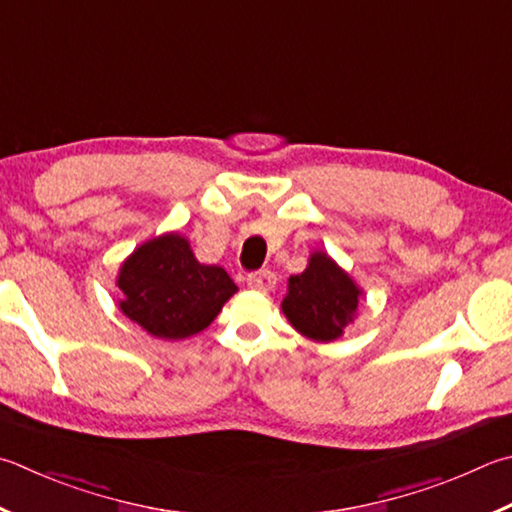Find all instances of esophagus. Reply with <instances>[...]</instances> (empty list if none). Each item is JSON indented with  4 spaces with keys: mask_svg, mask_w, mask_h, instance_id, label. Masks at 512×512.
Here are the masks:
<instances>
[{
    "mask_svg": "<svg viewBox=\"0 0 512 512\" xmlns=\"http://www.w3.org/2000/svg\"><path fill=\"white\" fill-rule=\"evenodd\" d=\"M248 286L253 288V291H262L268 293L275 288V275L271 271H257L248 277Z\"/></svg>",
    "mask_w": 512,
    "mask_h": 512,
    "instance_id": "obj_1",
    "label": "esophagus"
}]
</instances>
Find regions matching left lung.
<instances>
[{
	"label": "left lung",
	"instance_id": "obj_1",
	"mask_svg": "<svg viewBox=\"0 0 512 512\" xmlns=\"http://www.w3.org/2000/svg\"><path fill=\"white\" fill-rule=\"evenodd\" d=\"M362 288L324 250H313L300 275L288 277L282 313L291 327L313 342H333L358 315Z\"/></svg>",
	"mask_w": 512,
	"mask_h": 512
}]
</instances>
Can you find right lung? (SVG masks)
<instances>
[{
  "label": "right lung",
  "mask_w": 512,
  "mask_h": 512,
  "mask_svg": "<svg viewBox=\"0 0 512 512\" xmlns=\"http://www.w3.org/2000/svg\"><path fill=\"white\" fill-rule=\"evenodd\" d=\"M118 309L161 340L197 336L239 288L221 266L201 264L188 237L163 232L147 239L118 268Z\"/></svg>",
  "instance_id": "obj_1"
}]
</instances>
